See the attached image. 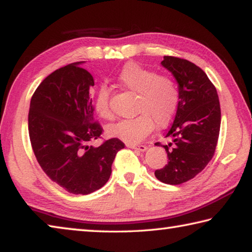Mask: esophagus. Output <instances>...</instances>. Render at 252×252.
<instances>
[{
    "instance_id": "1",
    "label": "esophagus",
    "mask_w": 252,
    "mask_h": 252,
    "mask_svg": "<svg viewBox=\"0 0 252 252\" xmlns=\"http://www.w3.org/2000/svg\"><path fill=\"white\" fill-rule=\"evenodd\" d=\"M126 147L127 148H131V149H134V150H138V151H141L144 152L148 149L147 146H144V144H133V143H126Z\"/></svg>"
}]
</instances>
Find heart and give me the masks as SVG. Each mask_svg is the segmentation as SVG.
<instances>
[{
  "instance_id": "heart-1",
  "label": "heart",
  "mask_w": 252,
  "mask_h": 252,
  "mask_svg": "<svg viewBox=\"0 0 252 252\" xmlns=\"http://www.w3.org/2000/svg\"><path fill=\"white\" fill-rule=\"evenodd\" d=\"M122 87L138 93L135 112L138 116L125 119L108 127V134L126 143H138L149 135L155 126H169L179 105V90L172 78L149 70L135 62H127L117 76ZM97 116L111 120L110 89L101 84L93 96Z\"/></svg>"
}]
</instances>
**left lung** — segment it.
Listing matches in <instances>:
<instances>
[{
	"instance_id": "left-lung-1",
	"label": "left lung",
	"mask_w": 252,
	"mask_h": 252,
	"mask_svg": "<svg viewBox=\"0 0 252 252\" xmlns=\"http://www.w3.org/2000/svg\"><path fill=\"white\" fill-rule=\"evenodd\" d=\"M162 66L173 74L179 88V105L173 123L165 133L172 139L165 149L168 164L156 170L158 180L180 185L193 179L215 155L219 138L221 111L215 85L194 63L164 57Z\"/></svg>"
}]
</instances>
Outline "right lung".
<instances>
[{
	"label": "right lung",
	"mask_w": 252,
	"mask_h": 252,
	"mask_svg": "<svg viewBox=\"0 0 252 252\" xmlns=\"http://www.w3.org/2000/svg\"><path fill=\"white\" fill-rule=\"evenodd\" d=\"M82 63H71L46 76L32 95L29 111V134L37 162L51 180L73 194L103 187L118 151L125 148L116 138L100 147L89 146L103 129L93 117L90 88L94 80Z\"/></svg>",
	"instance_id": "1"
}]
</instances>
